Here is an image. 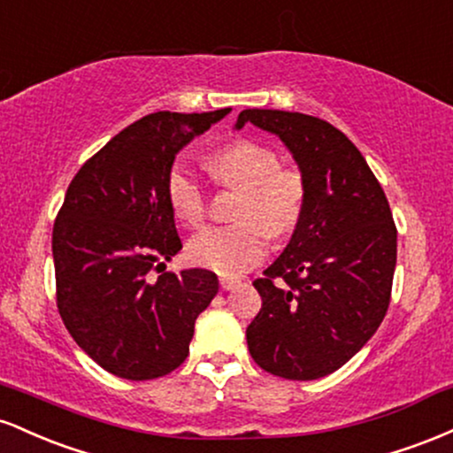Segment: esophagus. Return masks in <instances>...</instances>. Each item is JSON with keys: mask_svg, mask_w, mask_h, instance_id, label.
Wrapping results in <instances>:
<instances>
[{"mask_svg": "<svg viewBox=\"0 0 453 453\" xmlns=\"http://www.w3.org/2000/svg\"><path fill=\"white\" fill-rule=\"evenodd\" d=\"M238 285H241V280L238 279H219V288L223 292H230V289L238 288Z\"/></svg>", "mask_w": 453, "mask_h": 453, "instance_id": "esophagus-1", "label": "esophagus"}]
</instances>
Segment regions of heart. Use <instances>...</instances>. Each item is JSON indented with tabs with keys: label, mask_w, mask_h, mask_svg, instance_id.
Listing matches in <instances>:
<instances>
[{
	"label": "heart",
	"mask_w": 453,
	"mask_h": 453,
	"mask_svg": "<svg viewBox=\"0 0 453 453\" xmlns=\"http://www.w3.org/2000/svg\"><path fill=\"white\" fill-rule=\"evenodd\" d=\"M211 168L223 185L242 189L236 209L241 223L209 227L189 242L191 262L223 277H238L266 253V234L288 236L303 215L306 187L303 174L280 165L266 144L236 140L211 155ZM168 200L187 226H202L206 217V189L183 164L168 174Z\"/></svg>",
	"instance_id": "1"
}]
</instances>
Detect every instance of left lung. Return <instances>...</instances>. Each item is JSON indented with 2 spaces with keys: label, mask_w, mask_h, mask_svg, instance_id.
Wrapping results in <instances>:
<instances>
[{
  "label": "left lung",
  "mask_w": 453,
  "mask_h": 453,
  "mask_svg": "<svg viewBox=\"0 0 453 453\" xmlns=\"http://www.w3.org/2000/svg\"><path fill=\"white\" fill-rule=\"evenodd\" d=\"M244 123L280 138L306 187L288 247L253 280L262 309L247 327L249 353L270 375L311 381L349 362L386 317L396 226L381 185L341 129L266 108L242 111L236 129Z\"/></svg>",
  "instance_id": "1"
}]
</instances>
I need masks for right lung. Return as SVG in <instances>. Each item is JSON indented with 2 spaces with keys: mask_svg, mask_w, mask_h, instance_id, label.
<instances>
[{
  "mask_svg": "<svg viewBox=\"0 0 453 453\" xmlns=\"http://www.w3.org/2000/svg\"><path fill=\"white\" fill-rule=\"evenodd\" d=\"M153 112L119 132L72 179L53 227L57 309L93 362L132 381L185 362L197 315L219 292L204 268L164 273L183 249L168 200L174 157L226 117Z\"/></svg>",
  "mask_w": 453,
  "mask_h": 453,
  "instance_id": "obj_1",
  "label": "right lung"
}]
</instances>
